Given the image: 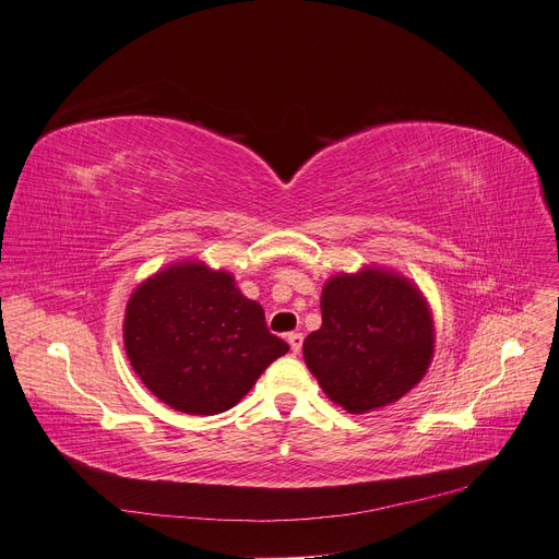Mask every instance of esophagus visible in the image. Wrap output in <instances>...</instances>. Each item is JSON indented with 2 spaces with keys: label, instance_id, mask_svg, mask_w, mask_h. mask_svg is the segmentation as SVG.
<instances>
[{
  "label": "esophagus",
  "instance_id": "34e87169",
  "mask_svg": "<svg viewBox=\"0 0 559 559\" xmlns=\"http://www.w3.org/2000/svg\"><path fill=\"white\" fill-rule=\"evenodd\" d=\"M287 342H289L292 353H294V355H299V353H301V348H304V334H301V332H292L289 337H287Z\"/></svg>",
  "mask_w": 559,
  "mask_h": 559
}]
</instances>
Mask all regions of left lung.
<instances>
[{
	"mask_svg": "<svg viewBox=\"0 0 559 559\" xmlns=\"http://www.w3.org/2000/svg\"><path fill=\"white\" fill-rule=\"evenodd\" d=\"M321 317L304 357L323 393L348 414L397 402L425 378L433 319L408 278L382 267L332 276L321 292Z\"/></svg>",
	"mask_w": 559,
	"mask_h": 559,
	"instance_id": "8db88e82",
	"label": "left lung"
}]
</instances>
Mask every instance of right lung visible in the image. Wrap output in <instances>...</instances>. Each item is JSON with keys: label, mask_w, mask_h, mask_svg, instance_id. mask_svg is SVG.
<instances>
[{"label": "right lung", "mask_w": 559, "mask_h": 559, "mask_svg": "<svg viewBox=\"0 0 559 559\" xmlns=\"http://www.w3.org/2000/svg\"><path fill=\"white\" fill-rule=\"evenodd\" d=\"M128 359L162 402L191 416L236 406L289 346L225 270L183 260L145 278L123 321Z\"/></svg>", "instance_id": "add662e5"}]
</instances>
